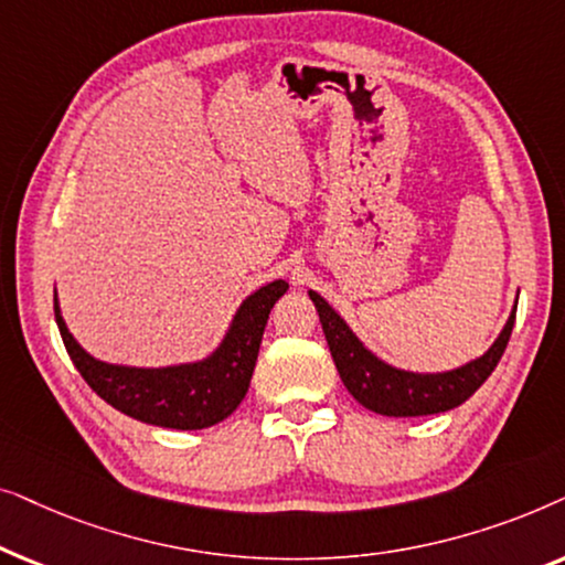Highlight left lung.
<instances>
[{"label":"left lung","instance_id":"8db88e82","mask_svg":"<svg viewBox=\"0 0 565 565\" xmlns=\"http://www.w3.org/2000/svg\"><path fill=\"white\" fill-rule=\"evenodd\" d=\"M313 300L316 311H319L323 334H327L329 352L334 358V365L339 370V377L347 385V391L360 401L370 412L383 416H427L450 412V408L460 406L486 383V377L493 373L499 365L501 354L507 350L509 337H512L514 316H509L504 331H501L491 350L468 365L450 373L437 375H419L406 373V370H396L385 365L370 354L358 337L352 334L342 316L323 300L319 292H308Z\"/></svg>","mask_w":565,"mask_h":565}]
</instances>
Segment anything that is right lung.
I'll return each instance as SVG.
<instances>
[{
    "instance_id": "right-lung-1",
    "label": "right lung",
    "mask_w": 565,
    "mask_h": 565,
    "mask_svg": "<svg viewBox=\"0 0 565 565\" xmlns=\"http://www.w3.org/2000/svg\"><path fill=\"white\" fill-rule=\"evenodd\" d=\"M285 290L288 282L275 280L246 298L223 344L207 360L159 370L107 365L95 360L68 334L56 296L53 311L68 358L99 398L153 427L205 429L234 414L244 401L269 311Z\"/></svg>"
}]
</instances>
